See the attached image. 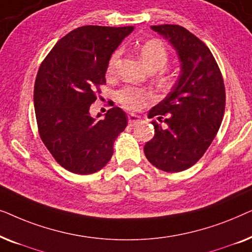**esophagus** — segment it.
Instances as JSON below:
<instances>
[{"mask_svg": "<svg viewBox=\"0 0 252 252\" xmlns=\"http://www.w3.org/2000/svg\"><path fill=\"white\" fill-rule=\"evenodd\" d=\"M141 122V117L136 116V115H129L128 116V125L129 126H134L137 125Z\"/></svg>", "mask_w": 252, "mask_h": 252, "instance_id": "1", "label": "esophagus"}]
</instances>
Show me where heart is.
<instances>
[{"label":"heart","instance_id":"obj_1","mask_svg":"<svg viewBox=\"0 0 252 252\" xmlns=\"http://www.w3.org/2000/svg\"><path fill=\"white\" fill-rule=\"evenodd\" d=\"M139 54L144 65L151 72L158 71L166 66L168 58V50L165 44L159 40H148L139 47ZM120 51L116 50L109 58L108 72L113 73L118 63ZM116 97L124 108L127 110H137L144 103L150 101L153 95L144 88H137L133 86H125L116 93Z\"/></svg>","mask_w":252,"mask_h":252}]
</instances>
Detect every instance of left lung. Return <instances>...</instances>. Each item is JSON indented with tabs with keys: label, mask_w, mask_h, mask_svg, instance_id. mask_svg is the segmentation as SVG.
<instances>
[{
	"label": "left lung",
	"mask_w": 252,
	"mask_h": 252,
	"mask_svg": "<svg viewBox=\"0 0 252 252\" xmlns=\"http://www.w3.org/2000/svg\"><path fill=\"white\" fill-rule=\"evenodd\" d=\"M151 29L177 49L181 74L148 113L155 135L144 146V155L155 167L175 173L197 163L216 137L225 113V85L212 53L197 36L179 25Z\"/></svg>",
	"instance_id": "obj_1"
}]
</instances>
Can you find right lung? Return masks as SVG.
I'll return each instance as SVG.
<instances>
[{
    "label": "right lung",
    "mask_w": 252,
    "mask_h": 252,
    "mask_svg": "<svg viewBox=\"0 0 252 252\" xmlns=\"http://www.w3.org/2000/svg\"><path fill=\"white\" fill-rule=\"evenodd\" d=\"M133 29L78 27L62 37L40 65L34 85L37 130L55 160L72 173L102 170L126 128V113L113 103L101 120L93 118L89 108L105 85L110 56Z\"/></svg>",
    "instance_id": "right-lung-1"
}]
</instances>
